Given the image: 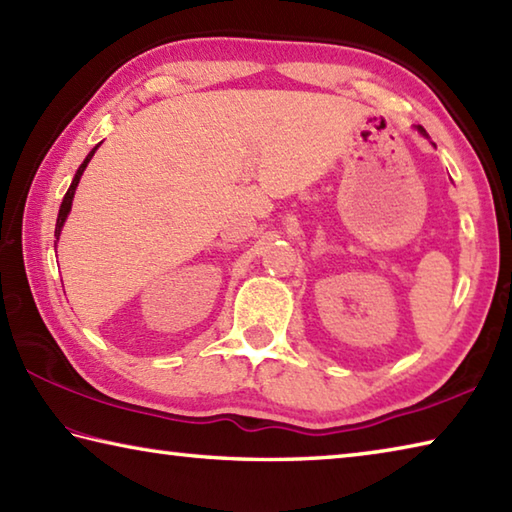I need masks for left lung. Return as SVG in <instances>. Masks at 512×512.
Wrapping results in <instances>:
<instances>
[{
	"label": "left lung",
	"instance_id": "obj_1",
	"mask_svg": "<svg viewBox=\"0 0 512 512\" xmlns=\"http://www.w3.org/2000/svg\"><path fill=\"white\" fill-rule=\"evenodd\" d=\"M419 131H421V133H426V129H423V127H419Z\"/></svg>",
	"mask_w": 512,
	"mask_h": 512
}]
</instances>
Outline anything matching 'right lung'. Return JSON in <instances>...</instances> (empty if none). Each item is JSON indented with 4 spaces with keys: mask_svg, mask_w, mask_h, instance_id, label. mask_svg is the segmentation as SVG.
Wrapping results in <instances>:
<instances>
[{
    "mask_svg": "<svg viewBox=\"0 0 512 512\" xmlns=\"http://www.w3.org/2000/svg\"><path fill=\"white\" fill-rule=\"evenodd\" d=\"M98 149V147H95ZM95 149L89 153V156H86V160L82 162L80 165V169H77V173H75V178H73V182H71V187H69V191H66V196H64V200H62V207H60V214H57V225H55V238L60 240V234H62V227H64V223H66V216H69V211H71V202H73V196H75V189H77V182H80V178H82V173H84V169H86V165H89L91 162V158H93V153H95Z\"/></svg>",
    "mask_w": 512,
    "mask_h": 512,
    "instance_id": "obj_1",
    "label": "right lung"
}]
</instances>
